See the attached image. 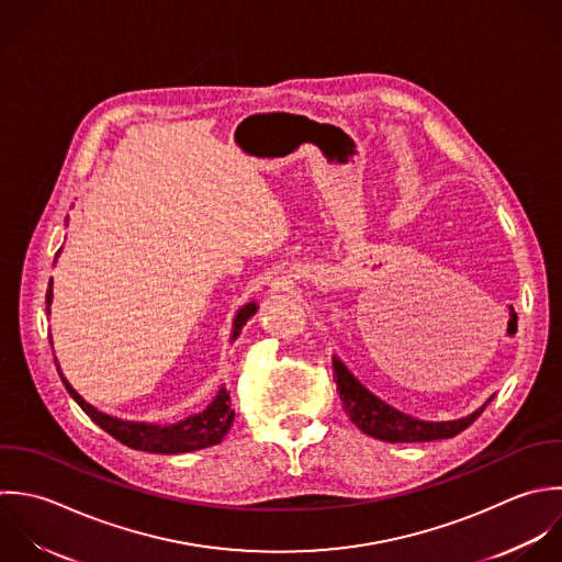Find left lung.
<instances>
[{"instance_id":"1","label":"left lung","mask_w":562,"mask_h":562,"mask_svg":"<svg viewBox=\"0 0 562 562\" xmlns=\"http://www.w3.org/2000/svg\"><path fill=\"white\" fill-rule=\"evenodd\" d=\"M333 376L337 383V392L344 405V412L348 418L370 438L396 445V442H431V440H447L456 438L464 429H469L486 409V405L495 398V394L480 405L469 416L456 418V420H420L414 418L392 405H387L383 398H379L374 392H370L350 370L348 366L333 355Z\"/></svg>"}]
</instances>
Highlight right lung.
<instances>
[{
  "label": "right lung",
  "mask_w": 562,
  "mask_h": 562,
  "mask_svg": "<svg viewBox=\"0 0 562 562\" xmlns=\"http://www.w3.org/2000/svg\"><path fill=\"white\" fill-rule=\"evenodd\" d=\"M60 254V249H58ZM56 254V258H58ZM56 262V260H54ZM52 280H49V289L45 295V313H52ZM258 313V302H247L236 311V317L232 322V333H229V341H236L238 335L243 333L245 324ZM52 344V341H49ZM54 346V344H52ZM56 370L60 374V381L65 385V390L69 392V396L80 405V409L100 427L104 429L109 436H113L115 440H120L122 445L135 449V451H146V453H161V456H177V453H190V451H199V449H207L214 447L218 442H223V438L227 436V431L232 429L234 423V409H232V398L225 385L218 387L216 396L210 401V405L199 412L192 414L183 420L177 423H144V420H122L117 416H109L100 409H95L91 403H87L65 379V374L60 372V366L54 357Z\"/></svg>",
  "instance_id": "add662e5"
}]
</instances>
